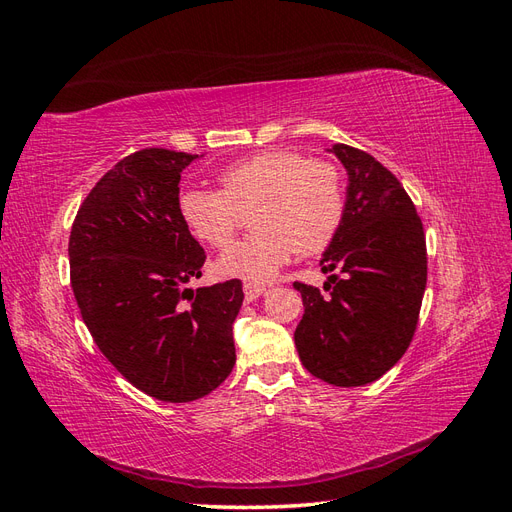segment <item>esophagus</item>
<instances>
[{
    "mask_svg": "<svg viewBox=\"0 0 512 512\" xmlns=\"http://www.w3.org/2000/svg\"><path fill=\"white\" fill-rule=\"evenodd\" d=\"M266 285H257V283H244V296H246V302H253L257 300L259 296L266 294Z\"/></svg>",
    "mask_w": 512,
    "mask_h": 512,
    "instance_id": "esophagus-1",
    "label": "esophagus"
}]
</instances>
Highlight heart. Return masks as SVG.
<instances>
[{
	"instance_id": "b5f03b06",
	"label": "heart",
	"mask_w": 512,
	"mask_h": 512,
	"mask_svg": "<svg viewBox=\"0 0 512 512\" xmlns=\"http://www.w3.org/2000/svg\"><path fill=\"white\" fill-rule=\"evenodd\" d=\"M218 182L221 191L186 188L178 210L197 240L227 248L236 236L240 210L257 208V231L218 257L216 270L223 276L268 283L296 251H324L341 227L343 178L326 160L289 150L259 152L225 167Z\"/></svg>"
}]
</instances>
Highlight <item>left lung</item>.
Here are the masks:
<instances>
[{"label":"left lung","mask_w":512,"mask_h":512,"mask_svg":"<svg viewBox=\"0 0 512 512\" xmlns=\"http://www.w3.org/2000/svg\"><path fill=\"white\" fill-rule=\"evenodd\" d=\"M347 171L337 236L321 253L319 289L294 283L304 315L300 362L321 382L356 388L390 371L410 345L427 287L425 231L412 199L377 160L345 143L328 150Z\"/></svg>","instance_id":"1"}]
</instances>
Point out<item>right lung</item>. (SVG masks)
I'll return each mask as SVG.
<instances>
[{
    "instance_id": "obj_1",
    "label": "right lung",
    "mask_w": 512,
    "mask_h": 512,
    "mask_svg": "<svg viewBox=\"0 0 512 512\" xmlns=\"http://www.w3.org/2000/svg\"><path fill=\"white\" fill-rule=\"evenodd\" d=\"M201 156H126L87 195L68 242L72 291L98 349L165 403L206 397L236 364L242 283L186 287L206 253L178 210L180 173Z\"/></svg>"
}]
</instances>
